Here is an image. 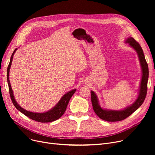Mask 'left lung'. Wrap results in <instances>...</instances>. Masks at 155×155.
<instances>
[{
  "mask_svg": "<svg viewBox=\"0 0 155 155\" xmlns=\"http://www.w3.org/2000/svg\"><path fill=\"white\" fill-rule=\"evenodd\" d=\"M126 43H128L129 45L132 47L136 51L142 70V77L140 87V92L137 99L132 105L123 110H107L102 109L100 106L98 97H97L95 93L92 91L91 92V101L94 112L101 119L109 122H116L124 120L132 114L143 104L146 98V94H147V84L149 76V70L148 63L146 61L143 51L140 44L133 38H128L126 40Z\"/></svg>",
  "mask_w": 155,
  "mask_h": 155,
  "instance_id": "left-lung-1",
  "label": "left lung"
}]
</instances>
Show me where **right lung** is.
<instances>
[{"mask_svg":"<svg viewBox=\"0 0 155 155\" xmlns=\"http://www.w3.org/2000/svg\"><path fill=\"white\" fill-rule=\"evenodd\" d=\"M16 50H17V48L15 49V50L14 51L13 53L11 55L10 63L9 65H8V67H7V78L8 85H9V94L11 96V99L12 100L13 104L14 105L15 107L18 110H19L21 112L24 114V115L30 118L31 119L36 120L38 122H40V123H50V122H53L57 119H58L63 116L65 110H66L68 102L72 95L75 92L76 89H73V90L67 92V94H65L61 97V99L60 100V101L57 103V104L53 109L46 112H43V113L32 112H30L24 109L17 103V102L15 101L14 94H13V91L11 88L10 81H9V71H10L11 64H12L13 56Z\"/></svg>","mask_w":155,"mask_h":155,"instance_id":"obj_1","label":"right lung"}]
</instances>
